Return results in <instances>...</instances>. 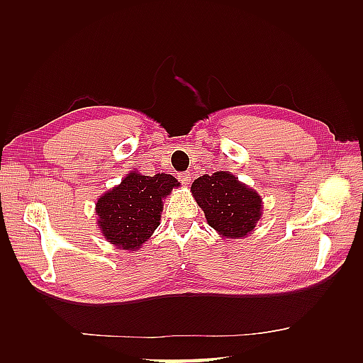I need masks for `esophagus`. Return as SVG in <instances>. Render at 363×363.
Listing matches in <instances>:
<instances>
[{
    "instance_id": "obj_1",
    "label": "esophagus",
    "mask_w": 363,
    "mask_h": 363,
    "mask_svg": "<svg viewBox=\"0 0 363 363\" xmlns=\"http://www.w3.org/2000/svg\"><path fill=\"white\" fill-rule=\"evenodd\" d=\"M179 181H181L182 184H186V186H189V184L191 182V174H190L189 172L179 173Z\"/></svg>"
}]
</instances>
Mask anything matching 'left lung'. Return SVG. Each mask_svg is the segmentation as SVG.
<instances>
[{
    "label": "left lung",
    "mask_w": 363,
    "mask_h": 363,
    "mask_svg": "<svg viewBox=\"0 0 363 363\" xmlns=\"http://www.w3.org/2000/svg\"><path fill=\"white\" fill-rule=\"evenodd\" d=\"M191 195L209 226L226 238L251 234L262 217V198L229 172L204 174L191 184Z\"/></svg>",
    "instance_id": "8db88e82"
}]
</instances>
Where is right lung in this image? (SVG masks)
<instances>
[{
  "label": "right lung",
  "instance_id": "add662e5",
  "mask_svg": "<svg viewBox=\"0 0 363 363\" xmlns=\"http://www.w3.org/2000/svg\"><path fill=\"white\" fill-rule=\"evenodd\" d=\"M173 187H179V182L172 174L130 172L96 203L98 226L106 240L123 250L140 248L160 225L162 199Z\"/></svg>",
  "mask_w": 363,
  "mask_h": 363
}]
</instances>
